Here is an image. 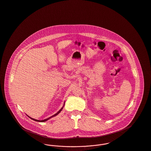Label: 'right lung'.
I'll use <instances>...</instances> for the list:
<instances>
[{"label":"right lung","mask_w":151,"mask_h":151,"mask_svg":"<svg viewBox=\"0 0 151 151\" xmlns=\"http://www.w3.org/2000/svg\"><path fill=\"white\" fill-rule=\"evenodd\" d=\"M64 105H65V102H64V104H63V106L61 108V109H60V111H58L57 113H55V114H54L53 116H51V117H49V118H47V119H45V120H36V119H32V118H31V117H30V116H27L29 118H30L31 119V120H33L35 121H38V122H45V121H46L48 120H49L50 119H51V118H52V117H55V116H56L57 115H58L60 113V111H62V109L63 108V107H64Z\"/></svg>","instance_id":"right-lung-1"}]
</instances>
